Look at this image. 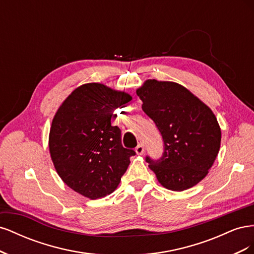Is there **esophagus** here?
I'll list each match as a JSON object with an SVG mask.
<instances>
[{
  "label": "esophagus",
  "mask_w": 254,
  "mask_h": 254,
  "mask_svg": "<svg viewBox=\"0 0 254 254\" xmlns=\"http://www.w3.org/2000/svg\"><path fill=\"white\" fill-rule=\"evenodd\" d=\"M144 145L142 144V143H140L139 145H137L136 146V147H135V152L137 153V155H143V153H144Z\"/></svg>",
  "instance_id": "obj_1"
}]
</instances>
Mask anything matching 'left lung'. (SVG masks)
I'll return each mask as SVG.
<instances>
[{"mask_svg": "<svg viewBox=\"0 0 254 254\" xmlns=\"http://www.w3.org/2000/svg\"><path fill=\"white\" fill-rule=\"evenodd\" d=\"M136 94L164 142L161 159L146 157L149 168L167 190L181 191L196 186L218 155L221 131L216 117L191 92L173 81L148 79Z\"/></svg>", "mask_w": 254, "mask_h": 254, "instance_id": "left-lung-1", "label": "left lung"}]
</instances>
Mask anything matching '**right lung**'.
<instances>
[{
    "instance_id": "obj_1",
    "label": "right lung",
    "mask_w": 254,
    "mask_h": 254,
    "mask_svg": "<svg viewBox=\"0 0 254 254\" xmlns=\"http://www.w3.org/2000/svg\"><path fill=\"white\" fill-rule=\"evenodd\" d=\"M126 92L91 82L75 89L53 119L51 158L60 178L78 194L97 199L111 194L127 171L132 149L124 148L114 110L131 101Z\"/></svg>"
}]
</instances>
